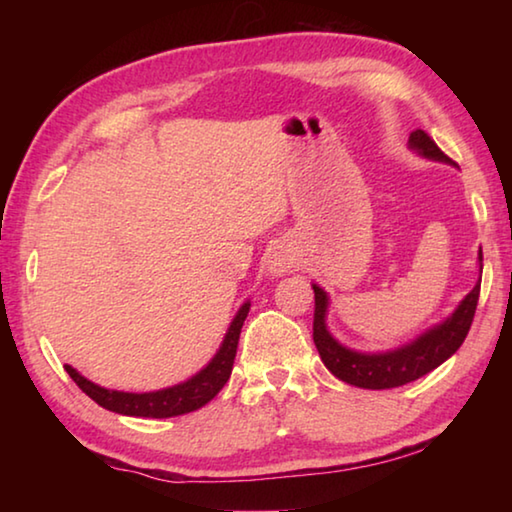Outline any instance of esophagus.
Masks as SVG:
<instances>
[{
    "label": "esophagus",
    "mask_w": 512,
    "mask_h": 512,
    "mask_svg": "<svg viewBox=\"0 0 512 512\" xmlns=\"http://www.w3.org/2000/svg\"><path fill=\"white\" fill-rule=\"evenodd\" d=\"M293 264H296V259H293L291 253H287V250H275V253L271 255V264H268V268H271V273L275 275H282V273H289Z\"/></svg>",
    "instance_id": "1"
}]
</instances>
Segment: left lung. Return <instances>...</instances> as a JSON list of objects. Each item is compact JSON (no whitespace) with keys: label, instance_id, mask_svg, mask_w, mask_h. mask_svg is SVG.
Instances as JSON below:
<instances>
[{"label":"left lung","instance_id":"1","mask_svg":"<svg viewBox=\"0 0 512 512\" xmlns=\"http://www.w3.org/2000/svg\"><path fill=\"white\" fill-rule=\"evenodd\" d=\"M411 149L422 155V158L447 162L452 160L438 149V144L424 131H413L409 137ZM479 271H483V253L479 250ZM314 287V343L320 354V359L332 372L334 377H339L345 384L370 388V391H381V388H397L409 384L427 375V372L436 370L440 363H445L452 354L461 348L470 325L474 320L476 302H479L481 280L474 284V289L467 293L461 300V305L454 309V314L445 318L443 323L427 329L420 334L418 339L402 345V348L388 350V352H357L341 345L339 341L329 334L325 316L329 307L327 293L318 287Z\"/></svg>","mask_w":512,"mask_h":512}]
</instances>
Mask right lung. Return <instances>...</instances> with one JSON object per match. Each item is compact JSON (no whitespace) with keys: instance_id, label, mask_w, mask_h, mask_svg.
<instances>
[{"instance_id":"1","label":"right lung","mask_w":512,"mask_h":512,"mask_svg":"<svg viewBox=\"0 0 512 512\" xmlns=\"http://www.w3.org/2000/svg\"><path fill=\"white\" fill-rule=\"evenodd\" d=\"M248 309L250 300H246L237 311V316L232 318L228 334H225V339L219 352L214 354V359L207 363L201 372H196L192 379L183 381V384L162 388V391L153 393H124L108 391V388L97 386L94 381L85 379L81 372H76L72 366H65V370L85 395L92 397L94 402L112 413L133 415V418H173V415L192 413L196 409H201V406H205L210 400H214V395L219 393L225 386V381L230 379L232 363H235L239 345V334L248 316Z\"/></svg>"}]
</instances>
